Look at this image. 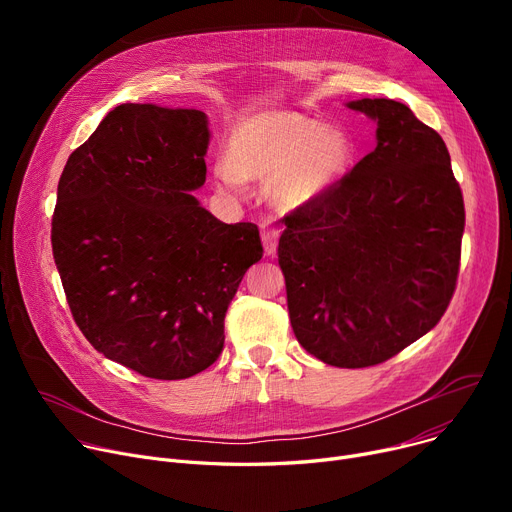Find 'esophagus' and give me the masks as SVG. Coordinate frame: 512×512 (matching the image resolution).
Listing matches in <instances>:
<instances>
[{"instance_id":"34e87169","label":"esophagus","mask_w":512,"mask_h":512,"mask_svg":"<svg viewBox=\"0 0 512 512\" xmlns=\"http://www.w3.org/2000/svg\"><path fill=\"white\" fill-rule=\"evenodd\" d=\"M259 230H261V240H263V247H265V255H276L278 238H280V230L276 228V224L272 220H263L259 224Z\"/></svg>"}]
</instances>
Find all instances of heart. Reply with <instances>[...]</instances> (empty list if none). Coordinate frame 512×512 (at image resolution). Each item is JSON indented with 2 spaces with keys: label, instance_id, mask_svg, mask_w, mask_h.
Returning <instances> with one entry per match:
<instances>
[{
  "label": "heart",
  "instance_id": "obj_1",
  "mask_svg": "<svg viewBox=\"0 0 512 512\" xmlns=\"http://www.w3.org/2000/svg\"><path fill=\"white\" fill-rule=\"evenodd\" d=\"M355 145L340 126H321L301 114L272 110L242 118L230 157L215 159L213 176L228 193L265 180V195L280 211H303L330 195L348 174Z\"/></svg>",
  "mask_w": 512,
  "mask_h": 512
}]
</instances>
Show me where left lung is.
Returning <instances> with one entry per match:
<instances>
[{
  "instance_id": "8db88e82",
  "label": "left lung",
  "mask_w": 512,
  "mask_h": 512,
  "mask_svg": "<svg viewBox=\"0 0 512 512\" xmlns=\"http://www.w3.org/2000/svg\"><path fill=\"white\" fill-rule=\"evenodd\" d=\"M375 149L315 205L282 220L290 326L315 359L378 365L432 330L456 286L461 186L440 134L394 99H355Z\"/></svg>"
}]
</instances>
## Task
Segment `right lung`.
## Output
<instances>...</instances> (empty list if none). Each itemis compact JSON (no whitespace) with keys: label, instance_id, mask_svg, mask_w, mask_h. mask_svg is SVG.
<instances>
[{"label":"right lung","instance_id":"obj_1","mask_svg":"<svg viewBox=\"0 0 512 512\" xmlns=\"http://www.w3.org/2000/svg\"><path fill=\"white\" fill-rule=\"evenodd\" d=\"M199 110L122 103L66 161L53 259L85 338L145 378L184 380L224 348V317L263 255L251 222L224 224L205 184Z\"/></svg>","mask_w":512,"mask_h":512}]
</instances>
